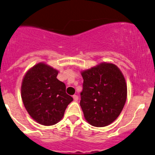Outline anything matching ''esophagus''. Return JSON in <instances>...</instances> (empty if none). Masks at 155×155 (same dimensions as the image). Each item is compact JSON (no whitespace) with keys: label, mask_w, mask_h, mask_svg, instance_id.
I'll use <instances>...</instances> for the list:
<instances>
[{"label":"esophagus","mask_w":155,"mask_h":155,"mask_svg":"<svg viewBox=\"0 0 155 155\" xmlns=\"http://www.w3.org/2000/svg\"><path fill=\"white\" fill-rule=\"evenodd\" d=\"M73 99H74V101H78V96L76 95V94H74V95H73Z\"/></svg>","instance_id":"esophagus-1"}]
</instances>
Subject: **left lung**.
Instances as JSON below:
<instances>
[{
    "label": "left lung",
    "mask_w": 155,
    "mask_h": 155,
    "mask_svg": "<svg viewBox=\"0 0 155 155\" xmlns=\"http://www.w3.org/2000/svg\"><path fill=\"white\" fill-rule=\"evenodd\" d=\"M81 93L84 117L89 124L104 127L114 122L122 111L127 97V86L120 69L111 63H101L81 71Z\"/></svg>",
    "instance_id": "1"
}]
</instances>
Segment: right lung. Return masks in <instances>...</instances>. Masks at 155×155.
Listing matches in <instances>:
<instances>
[{
	"instance_id": "right-lung-1",
	"label": "right lung",
	"mask_w": 155,
	"mask_h": 155,
	"mask_svg": "<svg viewBox=\"0 0 155 155\" xmlns=\"http://www.w3.org/2000/svg\"><path fill=\"white\" fill-rule=\"evenodd\" d=\"M58 71L39 63L25 74L21 84V97L26 111L34 120L52 126L64 115L73 98L66 93V85L57 78Z\"/></svg>"
}]
</instances>
